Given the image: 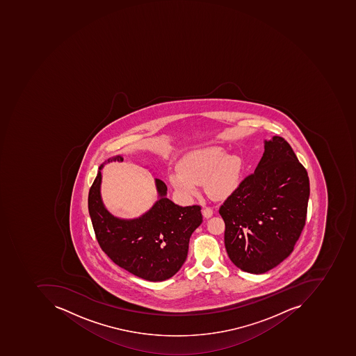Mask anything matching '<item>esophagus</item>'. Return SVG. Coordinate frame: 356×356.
<instances>
[{"label":"esophagus","instance_id":"esophagus-1","mask_svg":"<svg viewBox=\"0 0 356 356\" xmlns=\"http://www.w3.org/2000/svg\"><path fill=\"white\" fill-rule=\"evenodd\" d=\"M202 214L205 218H209V217L213 216V209L211 207H203Z\"/></svg>","mask_w":356,"mask_h":356}]
</instances>
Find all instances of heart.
<instances>
[{
  "mask_svg": "<svg viewBox=\"0 0 356 356\" xmlns=\"http://www.w3.org/2000/svg\"><path fill=\"white\" fill-rule=\"evenodd\" d=\"M240 177V159L214 147L187 154L179 163V170L170 173L169 181L185 197L197 195V183L204 181L205 191L211 197L225 199L234 193Z\"/></svg>",
  "mask_w": 356,
  "mask_h": 356,
  "instance_id": "heart-1",
  "label": "heart"
}]
</instances>
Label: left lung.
Masks as SVG:
<instances>
[{
	"label": "left lung",
	"mask_w": 356,
	"mask_h": 356,
	"mask_svg": "<svg viewBox=\"0 0 356 356\" xmlns=\"http://www.w3.org/2000/svg\"><path fill=\"white\" fill-rule=\"evenodd\" d=\"M309 177L284 138L264 140V153L223 202L225 245L235 266L263 274L288 258L306 222Z\"/></svg>",
	"instance_id": "left-lung-1"
}]
</instances>
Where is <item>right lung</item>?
Wrapping results in <instances>:
<instances>
[{
	"instance_id": "right-lung-1",
	"label": "right lung",
	"mask_w": 356,
	"mask_h": 356,
	"mask_svg": "<svg viewBox=\"0 0 356 356\" xmlns=\"http://www.w3.org/2000/svg\"><path fill=\"white\" fill-rule=\"evenodd\" d=\"M123 161L118 155L102 163L88 193V213L100 248L120 268L149 282H163L186 261L189 238L202 222L201 207H179L167 197V186L155 179L159 200L138 218L124 219L106 209L100 195L104 165Z\"/></svg>"
}]
</instances>
